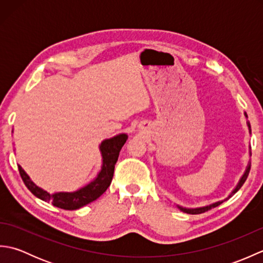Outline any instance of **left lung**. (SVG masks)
Masks as SVG:
<instances>
[{
	"label": "left lung",
	"instance_id": "left-lung-1",
	"mask_svg": "<svg viewBox=\"0 0 263 263\" xmlns=\"http://www.w3.org/2000/svg\"><path fill=\"white\" fill-rule=\"evenodd\" d=\"M244 114H245V117H248L247 113H244ZM248 126H249V130H250V133H251V125H250V123H249V122H248ZM250 155H251V153H250ZM250 170H251V163H249V164H248L247 170H245V172H244L243 176L241 177V180H239V182L237 183L236 187L233 190L232 193H231L230 195H228V197H227L226 199L221 200V201H217V202H215V203H211V204H209V205H205V206H200V208H184V206L177 205V206H178V209H180V210H181V211H183V212H186V214H190V215H199V214H202V212L208 211V210H210V209H212V208H215V206H217V205L221 204L222 202H224V201H226V200L230 199L231 197H233V195L235 194V193L238 191V190L242 187V185H243V184H244V182L247 181V178H248V176H249Z\"/></svg>",
	"mask_w": 263,
	"mask_h": 263
}]
</instances>
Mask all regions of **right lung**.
<instances>
[{"mask_svg": "<svg viewBox=\"0 0 263 263\" xmlns=\"http://www.w3.org/2000/svg\"><path fill=\"white\" fill-rule=\"evenodd\" d=\"M126 140L127 135L125 133H121L119 136L104 140L99 146L103 158L102 170L95 180L74 192H55L49 194L45 190L37 186L20 165H18L19 173L26 186L35 197L45 201V202H52L53 205L64 210L79 209L98 199L110 185L111 178L114 175L115 164L117 158H119L121 149L124 146Z\"/></svg>", "mask_w": 263, "mask_h": 263, "instance_id": "1", "label": "right lung"}]
</instances>
